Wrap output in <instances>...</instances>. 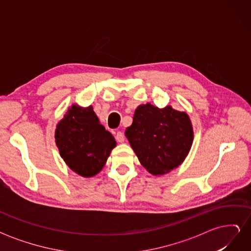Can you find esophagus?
Segmentation results:
<instances>
[{
    "mask_svg": "<svg viewBox=\"0 0 251 251\" xmlns=\"http://www.w3.org/2000/svg\"><path fill=\"white\" fill-rule=\"evenodd\" d=\"M116 140L118 142H124L125 141V134L123 132H117V134H116Z\"/></svg>",
    "mask_w": 251,
    "mask_h": 251,
    "instance_id": "1",
    "label": "esophagus"
}]
</instances>
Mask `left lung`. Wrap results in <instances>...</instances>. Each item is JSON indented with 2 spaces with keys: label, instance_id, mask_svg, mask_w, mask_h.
Wrapping results in <instances>:
<instances>
[{
  "label": "left lung",
  "instance_id": "left-lung-1",
  "mask_svg": "<svg viewBox=\"0 0 251 251\" xmlns=\"http://www.w3.org/2000/svg\"><path fill=\"white\" fill-rule=\"evenodd\" d=\"M126 136L140 163L151 175H164L184 161L194 140L192 121L185 112L150 102L135 110Z\"/></svg>",
  "mask_w": 251,
  "mask_h": 251
}]
</instances>
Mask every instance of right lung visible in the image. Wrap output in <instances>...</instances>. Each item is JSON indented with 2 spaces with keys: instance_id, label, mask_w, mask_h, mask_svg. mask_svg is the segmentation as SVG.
I'll list each match as a JSON object with an SVG mask.
<instances>
[{
  "instance_id": "1",
  "label": "right lung",
  "mask_w": 251,
  "mask_h": 251,
  "mask_svg": "<svg viewBox=\"0 0 251 251\" xmlns=\"http://www.w3.org/2000/svg\"><path fill=\"white\" fill-rule=\"evenodd\" d=\"M55 142L66 164L85 178L100 173L116 147L113 135L100 125L92 105L72 104L56 126Z\"/></svg>"
}]
</instances>
